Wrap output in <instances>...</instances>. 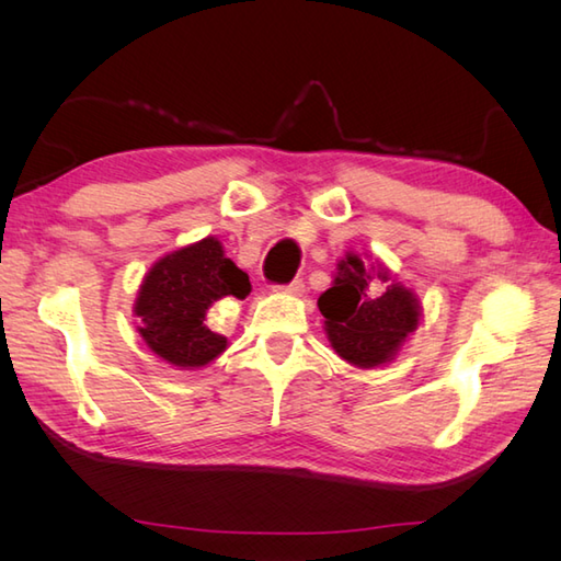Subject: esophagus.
Wrapping results in <instances>:
<instances>
[{
  "label": "esophagus",
  "mask_w": 561,
  "mask_h": 561,
  "mask_svg": "<svg viewBox=\"0 0 561 561\" xmlns=\"http://www.w3.org/2000/svg\"><path fill=\"white\" fill-rule=\"evenodd\" d=\"M279 294H287V296H304L306 291V284L301 279H296L291 284H287V287H277Z\"/></svg>",
  "instance_id": "1"
}]
</instances>
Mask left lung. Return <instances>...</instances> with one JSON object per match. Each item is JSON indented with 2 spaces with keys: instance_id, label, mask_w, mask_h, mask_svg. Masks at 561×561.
I'll return each mask as SVG.
<instances>
[{
  "instance_id": "obj_1",
  "label": "left lung",
  "mask_w": 561,
  "mask_h": 561,
  "mask_svg": "<svg viewBox=\"0 0 561 561\" xmlns=\"http://www.w3.org/2000/svg\"><path fill=\"white\" fill-rule=\"evenodd\" d=\"M318 308L332 350L356 368L390 364L422 323V301L410 284L380 257L354 250L337 260L335 279L320 294Z\"/></svg>"
}]
</instances>
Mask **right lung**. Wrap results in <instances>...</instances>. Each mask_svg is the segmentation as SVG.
Masks as SVG:
<instances>
[{
	"instance_id": "add662e5",
	"label": "right lung",
	"mask_w": 561,
	"mask_h": 561,
	"mask_svg": "<svg viewBox=\"0 0 561 561\" xmlns=\"http://www.w3.org/2000/svg\"><path fill=\"white\" fill-rule=\"evenodd\" d=\"M248 294V274L226 257L217 236H205L149 267L133 304L137 332L157 359L199 371L229 350V340L207 325L209 308L226 296L245 299Z\"/></svg>"
}]
</instances>
